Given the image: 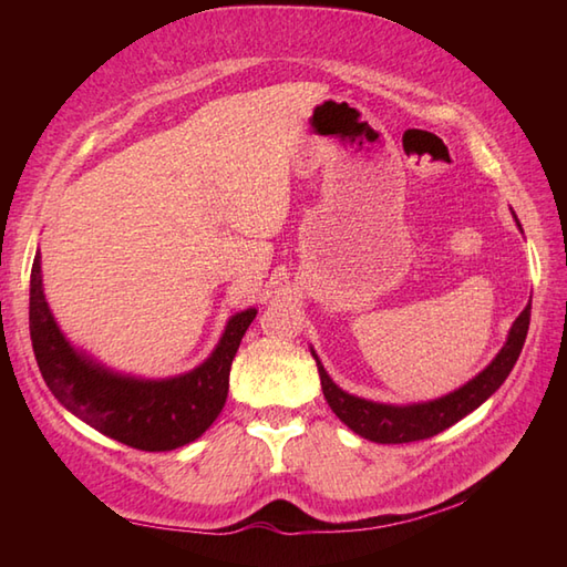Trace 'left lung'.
I'll list each match as a JSON object with an SVG mask.
<instances>
[{
	"instance_id": "8db88e82",
	"label": "left lung",
	"mask_w": 567,
	"mask_h": 567,
	"mask_svg": "<svg viewBox=\"0 0 567 567\" xmlns=\"http://www.w3.org/2000/svg\"><path fill=\"white\" fill-rule=\"evenodd\" d=\"M516 226L522 228L519 219H516ZM528 319H532V305H526L522 315L516 317L502 351L492 358V363L483 372H477V375L473 380H467L463 388L429 402L382 404L365 400V396L348 394L329 378V372L321 365L315 348H311V355L317 360L323 396H327L333 414L339 416L348 429L355 431L358 436L375 443H412L436 436V433L453 426L455 421H461L470 412H475L480 404L487 402L489 396L499 390V384L507 380L516 358L522 353L528 331Z\"/></svg>"
}]
</instances>
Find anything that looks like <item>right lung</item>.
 Segmentation results:
<instances>
[{"label":"right lung","instance_id":"1","mask_svg":"<svg viewBox=\"0 0 567 567\" xmlns=\"http://www.w3.org/2000/svg\"><path fill=\"white\" fill-rule=\"evenodd\" d=\"M258 309L228 317L209 358L173 378H138L106 368L60 331L45 302L41 250L31 268L29 329L48 390L70 414L138 451H173L197 441L221 414L234 355Z\"/></svg>","mask_w":567,"mask_h":567}]
</instances>
